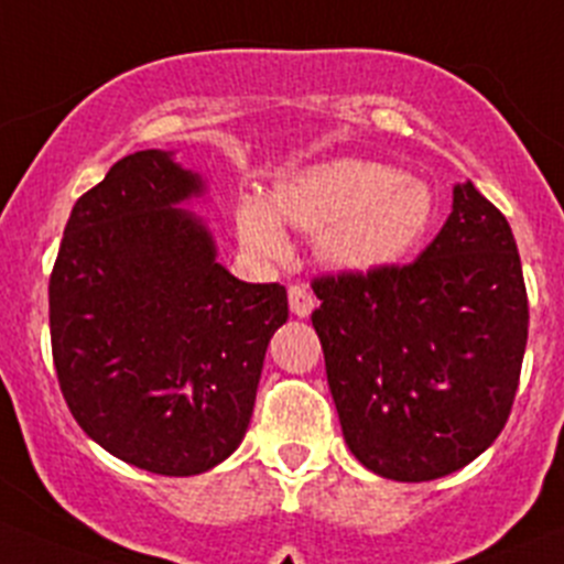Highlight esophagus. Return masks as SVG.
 <instances>
[{"label": "esophagus", "mask_w": 564, "mask_h": 564, "mask_svg": "<svg viewBox=\"0 0 564 564\" xmlns=\"http://www.w3.org/2000/svg\"><path fill=\"white\" fill-rule=\"evenodd\" d=\"M288 299H291V313L299 315V318H307L315 307V299L313 293L307 291V285L296 282V285L288 288Z\"/></svg>", "instance_id": "obj_1"}]
</instances>
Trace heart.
I'll return each instance as SVG.
<instances>
[{
    "label": "heart",
    "instance_id": "b5f03b06",
    "mask_svg": "<svg viewBox=\"0 0 564 564\" xmlns=\"http://www.w3.org/2000/svg\"><path fill=\"white\" fill-rule=\"evenodd\" d=\"M434 221V193L423 180L366 158H335L282 176L271 202L246 196L238 232L246 249L288 254L282 224L318 235L326 262L346 271L388 265L417 243Z\"/></svg>",
    "mask_w": 564,
    "mask_h": 564
}]
</instances>
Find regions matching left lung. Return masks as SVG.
Returning <instances> with one entry per match:
<instances>
[{"label":"left lung","mask_w":564,"mask_h":564,"mask_svg":"<svg viewBox=\"0 0 564 564\" xmlns=\"http://www.w3.org/2000/svg\"><path fill=\"white\" fill-rule=\"evenodd\" d=\"M326 382L354 457L395 481L474 463L512 412L529 299L512 229L474 182L406 265L313 279Z\"/></svg>","instance_id":"8db88e82"}]
</instances>
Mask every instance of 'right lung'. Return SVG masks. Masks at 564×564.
<instances>
[{
  "label": "right lung",
  "instance_id": "1",
  "mask_svg": "<svg viewBox=\"0 0 564 564\" xmlns=\"http://www.w3.org/2000/svg\"><path fill=\"white\" fill-rule=\"evenodd\" d=\"M202 176L147 149L77 198L50 276L57 382L112 457L196 476L240 446L262 359L288 321L279 282L251 285L180 202Z\"/></svg>",
  "mask_w": 564,
  "mask_h": 564
}]
</instances>
